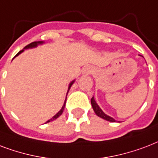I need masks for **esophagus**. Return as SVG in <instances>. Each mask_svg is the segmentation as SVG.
<instances>
[{"label": "esophagus", "mask_w": 158, "mask_h": 158, "mask_svg": "<svg viewBox=\"0 0 158 158\" xmlns=\"http://www.w3.org/2000/svg\"><path fill=\"white\" fill-rule=\"evenodd\" d=\"M91 73H92V69L90 68H89V67H87V68H85V69L83 70L82 74H84V75H89V74H90Z\"/></svg>", "instance_id": "1"}]
</instances>
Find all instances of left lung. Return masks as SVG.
I'll list each match as a JSON object with an SVG mask.
<instances>
[{
    "mask_svg": "<svg viewBox=\"0 0 158 158\" xmlns=\"http://www.w3.org/2000/svg\"><path fill=\"white\" fill-rule=\"evenodd\" d=\"M139 56H141V55H139ZM143 57V56H141ZM90 103H91V106H92L93 110L95 111V113L97 116L99 117H101V118H104V119H106L107 121H110V122H115V119L110 116L107 115L106 114L104 113V111L102 110L101 109V107L98 106V104L96 103V101H95V98H94V96H93L92 98L90 99Z\"/></svg>",
    "mask_w": 158,
    "mask_h": 158,
    "instance_id": "left-lung-1",
    "label": "left lung"
}]
</instances>
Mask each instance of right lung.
Masks as SVG:
<instances>
[{"mask_svg":"<svg viewBox=\"0 0 158 158\" xmlns=\"http://www.w3.org/2000/svg\"><path fill=\"white\" fill-rule=\"evenodd\" d=\"M44 44V41H36V42H33V43H31V44H29V45H27L26 47H24V48H23V49L21 50V51H19V52H18V53H17V54L15 55V56L14 58L15 57H17V56H19V55L20 54V53H22V52H24V51L25 49H29V48H35L38 47V45H41V44ZM14 58H13V59H14ZM74 82H75V80L72 81H71V82L69 83V85H68V92H67V96H68V91H69V90H70L71 86L73 85V84ZM67 96H66V99H65V101H64V103H63V106H62V109H61V110H60L58 111V112H57V113L56 114H55L54 116H52V118H50V119H48V120L47 122H46V123H48V122H51V121L55 120L56 118H58V117H59V116L61 115V114H62V112H63V110H64V108H65L66 101H67Z\"/></svg>","mask_w":158,"mask_h":158,"instance_id":"1","label":"right lung"}]
</instances>
